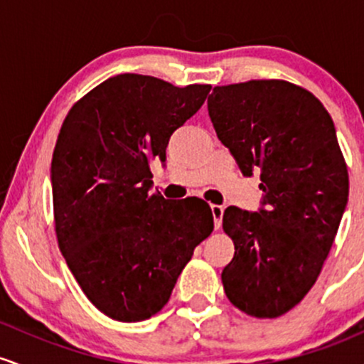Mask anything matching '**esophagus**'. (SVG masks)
Wrapping results in <instances>:
<instances>
[{"label": "esophagus", "mask_w": 364, "mask_h": 364, "mask_svg": "<svg viewBox=\"0 0 364 364\" xmlns=\"http://www.w3.org/2000/svg\"><path fill=\"white\" fill-rule=\"evenodd\" d=\"M211 215H213V223L215 228H220L222 225V216H223V208L218 204H211Z\"/></svg>", "instance_id": "34e87169"}]
</instances>
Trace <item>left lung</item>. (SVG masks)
<instances>
[{
  "mask_svg": "<svg viewBox=\"0 0 364 364\" xmlns=\"http://www.w3.org/2000/svg\"><path fill=\"white\" fill-rule=\"evenodd\" d=\"M208 113L264 194L258 213H223L235 247L223 291L249 316H282L314 285L346 210L349 173L332 117L313 92L280 79L216 85Z\"/></svg>",
  "mask_w": 364,
  "mask_h": 364,
  "instance_id": "8db88e82",
  "label": "left lung"
}]
</instances>
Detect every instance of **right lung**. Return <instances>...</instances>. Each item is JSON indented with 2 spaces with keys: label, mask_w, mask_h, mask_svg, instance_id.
<instances>
[{
  "label": "right lung",
  "mask_w": 364,
  "mask_h": 364,
  "mask_svg": "<svg viewBox=\"0 0 364 364\" xmlns=\"http://www.w3.org/2000/svg\"><path fill=\"white\" fill-rule=\"evenodd\" d=\"M210 84L186 87L122 73L65 117L51 161L55 232L87 299L117 321H142L168 303L194 249L213 232L198 198L151 194V163L201 108Z\"/></svg>",
  "instance_id": "right-lung-1"
}]
</instances>
